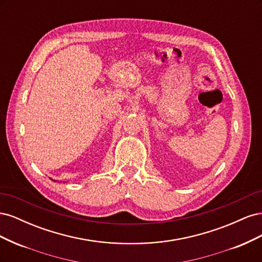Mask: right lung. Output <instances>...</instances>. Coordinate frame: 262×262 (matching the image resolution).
Instances as JSON below:
<instances>
[{
	"mask_svg": "<svg viewBox=\"0 0 262 262\" xmlns=\"http://www.w3.org/2000/svg\"><path fill=\"white\" fill-rule=\"evenodd\" d=\"M54 181H55V180H54Z\"/></svg>",
	"mask_w": 262,
	"mask_h": 262,
	"instance_id": "right-lung-1",
	"label": "right lung"
}]
</instances>
